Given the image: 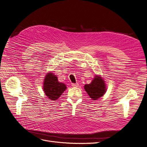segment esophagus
Masks as SVG:
<instances>
[{
  "mask_svg": "<svg viewBox=\"0 0 147 147\" xmlns=\"http://www.w3.org/2000/svg\"><path fill=\"white\" fill-rule=\"evenodd\" d=\"M72 86L73 87H78L79 86V84H78V83H72Z\"/></svg>",
  "mask_w": 147,
  "mask_h": 147,
  "instance_id": "1",
  "label": "esophagus"
}]
</instances>
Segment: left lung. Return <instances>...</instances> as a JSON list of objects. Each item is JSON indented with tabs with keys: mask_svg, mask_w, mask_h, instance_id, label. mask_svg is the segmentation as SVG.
<instances>
[{
	"mask_svg": "<svg viewBox=\"0 0 147 147\" xmlns=\"http://www.w3.org/2000/svg\"><path fill=\"white\" fill-rule=\"evenodd\" d=\"M84 90L92 100H97L105 93L107 88L104 79L99 75H96L91 83L85 84Z\"/></svg>",
	"mask_w": 147,
	"mask_h": 147,
	"instance_id": "left-lung-1",
	"label": "left lung"
}]
</instances>
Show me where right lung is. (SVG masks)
<instances>
[{"mask_svg":"<svg viewBox=\"0 0 147 147\" xmlns=\"http://www.w3.org/2000/svg\"><path fill=\"white\" fill-rule=\"evenodd\" d=\"M43 91L51 100H57L66 90L65 84L58 82L57 77L51 72L48 73L44 79Z\"/></svg>","mask_w":147,"mask_h":147,"instance_id":"1","label":"right lung"}]
</instances>
